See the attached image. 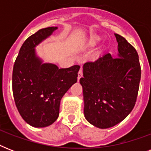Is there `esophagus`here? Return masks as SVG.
<instances>
[{
  "label": "esophagus",
  "instance_id": "1",
  "mask_svg": "<svg viewBox=\"0 0 151 151\" xmlns=\"http://www.w3.org/2000/svg\"><path fill=\"white\" fill-rule=\"evenodd\" d=\"M83 75V70L82 68H81V70H79V73H78V80H80V78L82 77Z\"/></svg>",
  "mask_w": 151,
  "mask_h": 151
}]
</instances>
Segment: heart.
<instances>
[{
    "label": "heart",
    "instance_id": "obj_1",
    "mask_svg": "<svg viewBox=\"0 0 151 151\" xmlns=\"http://www.w3.org/2000/svg\"><path fill=\"white\" fill-rule=\"evenodd\" d=\"M98 41H99V38H98V37H92V38L91 39V43L95 44Z\"/></svg>",
    "mask_w": 151,
    "mask_h": 151
}]
</instances>
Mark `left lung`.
Masks as SVG:
<instances>
[{
    "instance_id": "left-lung-1",
    "label": "left lung",
    "mask_w": 151,
    "mask_h": 151,
    "mask_svg": "<svg viewBox=\"0 0 151 151\" xmlns=\"http://www.w3.org/2000/svg\"><path fill=\"white\" fill-rule=\"evenodd\" d=\"M117 58L110 53L83 66L84 114L99 129H108L122 122L136 104L141 78L138 53L119 34Z\"/></svg>"
}]
</instances>
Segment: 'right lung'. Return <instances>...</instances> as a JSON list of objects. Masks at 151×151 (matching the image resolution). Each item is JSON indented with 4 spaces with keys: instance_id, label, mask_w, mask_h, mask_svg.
Listing matches in <instances>:
<instances>
[{
    "instance_id": "right-lung-1",
    "label": "right lung",
    "mask_w": 151,
    "mask_h": 151,
    "mask_svg": "<svg viewBox=\"0 0 151 151\" xmlns=\"http://www.w3.org/2000/svg\"><path fill=\"white\" fill-rule=\"evenodd\" d=\"M58 29L51 27L39 29L22 44L12 72L14 100L20 115L27 124L44 128L59 117L60 101L77 82L80 66L59 69L43 63L36 54L37 45Z\"/></svg>"
}]
</instances>
